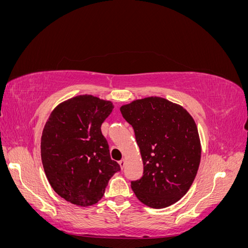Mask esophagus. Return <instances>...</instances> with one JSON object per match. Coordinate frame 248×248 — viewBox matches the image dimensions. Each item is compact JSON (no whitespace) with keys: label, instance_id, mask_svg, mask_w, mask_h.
Returning <instances> with one entry per match:
<instances>
[{"label":"esophagus","instance_id":"34e87169","mask_svg":"<svg viewBox=\"0 0 248 248\" xmlns=\"http://www.w3.org/2000/svg\"><path fill=\"white\" fill-rule=\"evenodd\" d=\"M119 164H120V167H121V169L123 170L124 167H125V164H126V160H125V159L120 160V161H119Z\"/></svg>","mask_w":248,"mask_h":248}]
</instances>
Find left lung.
<instances>
[{"mask_svg":"<svg viewBox=\"0 0 248 248\" xmlns=\"http://www.w3.org/2000/svg\"><path fill=\"white\" fill-rule=\"evenodd\" d=\"M134 130L144 174L131 182L137 198L154 209L175 204L198 174L202 146L194 119L182 106L158 96L133 100L121 108Z\"/></svg>","mask_w":248,"mask_h":248,"instance_id":"1","label":"left lung"}]
</instances>
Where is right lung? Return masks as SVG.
I'll return each mask as SVG.
<instances>
[{"instance_id": "right-lung-1", "label": "right lung", "mask_w": 248, "mask_h": 248, "mask_svg": "<svg viewBox=\"0 0 248 248\" xmlns=\"http://www.w3.org/2000/svg\"><path fill=\"white\" fill-rule=\"evenodd\" d=\"M114 108L93 95L67 99L52 109L41 136V160L50 186L78 207L95 205L120 170L110 159L101 124Z\"/></svg>"}]
</instances>
